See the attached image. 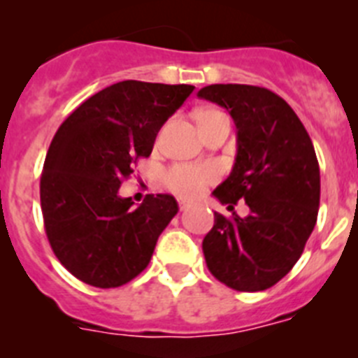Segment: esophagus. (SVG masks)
<instances>
[{
    "instance_id": "1",
    "label": "esophagus",
    "mask_w": 358,
    "mask_h": 358,
    "mask_svg": "<svg viewBox=\"0 0 358 358\" xmlns=\"http://www.w3.org/2000/svg\"><path fill=\"white\" fill-rule=\"evenodd\" d=\"M189 206H192V202L189 201H185V199H181V201H179V208H181V210H188Z\"/></svg>"
}]
</instances>
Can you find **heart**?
I'll return each instance as SVG.
<instances>
[{
  "instance_id": "heart-1",
  "label": "heart",
  "mask_w": 358,
  "mask_h": 358,
  "mask_svg": "<svg viewBox=\"0 0 358 358\" xmlns=\"http://www.w3.org/2000/svg\"><path fill=\"white\" fill-rule=\"evenodd\" d=\"M215 116H224L218 110H206L202 113L199 122L210 120ZM217 179V170L208 164H173L164 172V185L169 186L172 192L185 197H194L201 194L202 188Z\"/></svg>"
}]
</instances>
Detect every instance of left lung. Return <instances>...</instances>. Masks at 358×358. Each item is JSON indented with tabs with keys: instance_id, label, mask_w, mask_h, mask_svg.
Here are the masks:
<instances>
[{
	"instance_id": "8db88e82",
	"label": "left lung",
	"mask_w": 358,
	"mask_h": 358,
	"mask_svg": "<svg viewBox=\"0 0 358 358\" xmlns=\"http://www.w3.org/2000/svg\"><path fill=\"white\" fill-rule=\"evenodd\" d=\"M199 98L224 107L236 125V157L213 195L248 217L215 213L202 240L210 273L229 289L258 292L276 285L299 260L317 220L321 176L314 145L292 107L273 91L211 84Z\"/></svg>"
}]
</instances>
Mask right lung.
I'll use <instances>...</instances> for the list:
<instances>
[{
    "instance_id": "1",
    "label": "right lung",
    "mask_w": 358,
    "mask_h": 358,
    "mask_svg": "<svg viewBox=\"0 0 358 358\" xmlns=\"http://www.w3.org/2000/svg\"><path fill=\"white\" fill-rule=\"evenodd\" d=\"M194 90L118 82L82 102L57 131L41 176L44 229L59 262L87 285L134 280L179 211L169 194L147 195L136 208L118 189Z\"/></svg>"
}]
</instances>
